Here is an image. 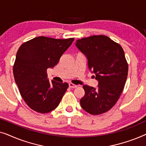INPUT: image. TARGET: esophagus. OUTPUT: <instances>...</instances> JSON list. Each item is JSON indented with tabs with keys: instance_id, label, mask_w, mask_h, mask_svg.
I'll list each match as a JSON object with an SVG mask.
<instances>
[{
	"instance_id": "34e87169",
	"label": "esophagus",
	"mask_w": 146,
	"mask_h": 146,
	"mask_svg": "<svg viewBox=\"0 0 146 146\" xmlns=\"http://www.w3.org/2000/svg\"><path fill=\"white\" fill-rule=\"evenodd\" d=\"M77 85L74 84L72 83H69V87L71 88H77Z\"/></svg>"
}]
</instances>
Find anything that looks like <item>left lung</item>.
Here are the masks:
<instances>
[{
	"label": "left lung",
	"instance_id": "obj_1",
	"mask_svg": "<svg viewBox=\"0 0 146 146\" xmlns=\"http://www.w3.org/2000/svg\"><path fill=\"white\" fill-rule=\"evenodd\" d=\"M76 46L86 56L88 68L98 82L97 88L83 86L81 107L92 115L106 112L118 100L126 82L128 65L123 48L104 35L78 39Z\"/></svg>",
	"mask_w": 146,
	"mask_h": 146
}]
</instances>
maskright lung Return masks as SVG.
Listing matches in <instances>:
<instances>
[{
	"label": "right lung",
	"mask_w": 146,
	"mask_h": 146,
	"mask_svg": "<svg viewBox=\"0 0 146 146\" xmlns=\"http://www.w3.org/2000/svg\"><path fill=\"white\" fill-rule=\"evenodd\" d=\"M74 40L38 36L23 43L18 50L14 77L21 96L33 110L45 113L59 105L68 84L49 81L47 69L58 63Z\"/></svg>",
	"instance_id": "add662e5"
}]
</instances>
